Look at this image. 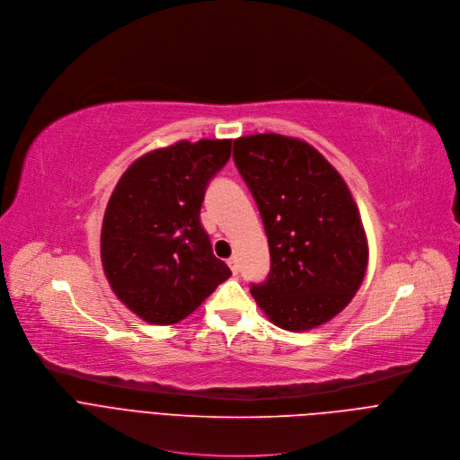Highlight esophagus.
<instances>
[{
    "label": "esophagus",
    "mask_w": 460,
    "mask_h": 460,
    "mask_svg": "<svg viewBox=\"0 0 460 460\" xmlns=\"http://www.w3.org/2000/svg\"><path fill=\"white\" fill-rule=\"evenodd\" d=\"M228 266H230V270H232L234 275L239 273V262H237L235 257H230V259H228Z\"/></svg>",
    "instance_id": "1"
}]
</instances>
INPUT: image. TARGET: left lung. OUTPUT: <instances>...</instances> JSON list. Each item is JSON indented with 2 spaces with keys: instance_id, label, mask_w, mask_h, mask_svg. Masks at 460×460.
<instances>
[{
  "instance_id": "1",
  "label": "left lung",
  "mask_w": 460,
  "mask_h": 460,
  "mask_svg": "<svg viewBox=\"0 0 460 460\" xmlns=\"http://www.w3.org/2000/svg\"><path fill=\"white\" fill-rule=\"evenodd\" d=\"M270 246V273L250 292L268 319L306 332L342 312L368 266V241L341 173L306 141L279 134L234 139Z\"/></svg>"
}]
</instances>
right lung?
Returning a JSON list of instances; mask_svg holds the SVG:
<instances>
[{"mask_svg": "<svg viewBox=\"0 0 460 460\" xmlns=\"http://www.w3.org/2000/svg\"><path fill=\"white\" fill-rule=\"evenodd\" d=\"M232 139L179 141L136 159L118 181L102 228L111 288L150 324L189 317L232 271L214 255L199 214Z\"/></svg>", "mask_w": 460, "mask_h": 460, "instance_id": "add662e5", "label": "right lung"}]
</instances>
